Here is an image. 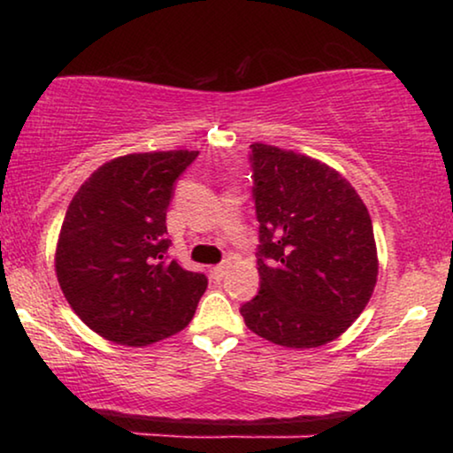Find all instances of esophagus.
Returning <instances> with one entry per match:
<instances>
[{"mask_svg": "<svg viewBox=\"0 0 453 453\" xmlns=\"http://www.w3.org/2000/svg\"><path fill=\"white\" fill-rule=\"evenodd\" d=\"M226 272H228V264L225 262V264H220V265H214L212 276L216 278V280H222V278L226 276Z\"/></svg>", "mask_w": 453, "mask_h": 453, "instance_id": "34e87169", "label": "esophagus"}]
</instances>
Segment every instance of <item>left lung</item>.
<instances>
[{
	"label": "left lung",
	"mask_w": 453,
	"mask_h": 453,
	"mask_svg": "<svg viewBox=\"0 0 453 453\" xmlns=\"http://www.w3.org/2000/svg\"><path fill=\"white\" fill-rule=\"evenodd\" d=\"M259 220V293L245 326L287 349H318L349 330L373 295L377 247L369 210L336 169L251 144Z\"/></svg>",
	"instance_id": "1"
}]
</instances>
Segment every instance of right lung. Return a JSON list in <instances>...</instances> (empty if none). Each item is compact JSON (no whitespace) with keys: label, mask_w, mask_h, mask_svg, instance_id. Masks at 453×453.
Listing matches in <instances>:
<instances>
[{"label":"right lung","mask_w":453,"mask_h":453,"mask_svg":"<svg viewBox=\"0 0 453 453\" xmlns=\"http://www.w3.org/2000/svg\"><path fill=\"white\" fill-rule=\"evenodd\" d=\"M197 150L117 157L80 185L55 247L73 313L104 340L148 346L181 332L208 280L166 259V208Z\"/></svg>","instance_id":"obj_1"}]
</instances>
